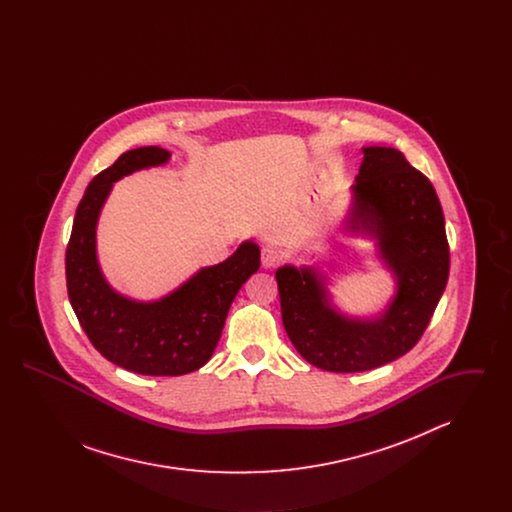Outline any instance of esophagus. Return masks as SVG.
Here are the masks:
<instances>
[{
    "mask_svg": "<svg viewBox=\"0 0 512 512\" xmlns=\"http://www.w3.org/2000/svg\"><path fill=\"white\" fill-rule=\"evenodd\" d=\"M261 261H263V267L265 268L278 267L280 261H282V253L274 245H265L263 253H261Z\"/></svg>",
    "mask_w": 512,
    "mask_h": 512,
    "instance_id": "obj_1",
    "label": "esophagus"
}]
</instances>
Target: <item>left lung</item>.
I'll return each mask as SVG.
<instances>
[{"instance_id": "obj_1", "label": "left lung", "mask_w": 512, "mask_h": 512, "mask_svg": "<svg viewBox=\"0 0 512 512\" xmlns=\"http://www.w3.org/2000/svg\"><path fill=\"white\" fill-rule=\"evenodd\" d=\"M345 230L376 240L395 278L386 311L349 317L332 303L317 267L276 270L282 322L299 355L330 372H363L411 351L449 278L445 219L432 182L393 147H363Z\"/></svg>"}]
</instances>
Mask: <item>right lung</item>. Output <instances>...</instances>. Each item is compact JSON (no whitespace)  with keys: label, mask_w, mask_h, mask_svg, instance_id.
Segmentation results:
<instances>
[{"label":"right lung","mask_w":512,"mask_h":512,"mask_svg":"<svg viewBox=\"0 0 512 512\" xmlns=\"http://www.w3.org/2000/svg\"><path fill=\"white\" fill-rule=\"evenodd\" d=\"M169 159L163 147H138L99 172L78 203L65 255L69 299L86 336L107 361L146 376H182L205 365L236 293L261 267L259 245L247 240L157 301H136L109 286L96 247L99 213L117 180Z\"/></svg>","instance_id":"obj_1"}]
</instances>
